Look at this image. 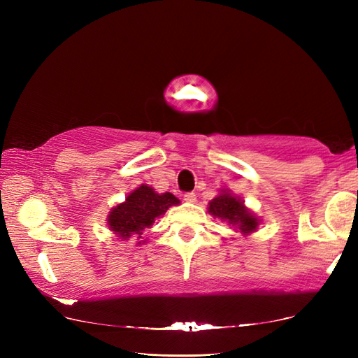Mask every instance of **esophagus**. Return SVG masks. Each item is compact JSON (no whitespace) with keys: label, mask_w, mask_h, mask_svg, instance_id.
<instances>
[{"label":"esophagus","mask_w":358,"mask_h":358,"mask_svg":"<svg viewBox=\"0 0 358 358\" xmlns=\"http://www.w3.org/2000/svg\"><path fill=\"white\" fill-rule=\"evenodd\" d=\"M185 201H186V203H195V201H196V195H195L194 192L185 194Z\"/></svg>","instance_id":"obj_1"}]
</instances>
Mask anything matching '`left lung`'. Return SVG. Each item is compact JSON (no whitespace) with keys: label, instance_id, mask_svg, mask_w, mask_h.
<instances>
[{"label":"left lung","instance_id":"left-lung-1","mask_svg":"<svg viewBox=\"0 0 358 358\" xmlns=\"http://www.w3.org/2000/svg\"><path fill=\"white\" fill-rule=\"evenodd\" d=\"M208 212L214 218H220L222 222L229 224L235 232L245 235V237L254 234L262 223V218L246 208L245 201L232 194L229 189H220L218 195L208 203Z\"/></svg>","mask_w":358,"mask_h":358}]
</instances>
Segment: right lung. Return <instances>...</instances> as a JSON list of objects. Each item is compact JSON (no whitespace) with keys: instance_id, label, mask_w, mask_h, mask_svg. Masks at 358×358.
<instances>
[{"instance_id":"add662e5","label":"right lung","mask_w":358,"mask_h":358,"mask_svg":"<svg viewBox=\"0 0 358 358\" xmlns=\"http://www.w3.org/2000/svg\"><path fill=\"white\" fill-rule=\"evenodd\" d=\"M180 200L171 192L158 194L148 185L135 187L126 196L123 203L113 206L108 215L109 231L121 241H127L134 237L135 246L144 245L148 240L143 238L144 229H149L155 220L166 214L171 206H177Z\"/></svg>"}]
</instances>
